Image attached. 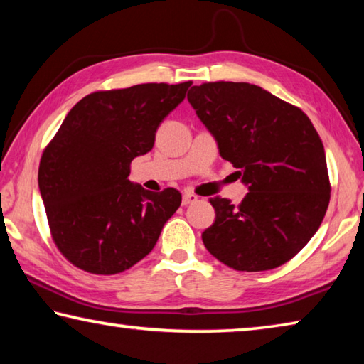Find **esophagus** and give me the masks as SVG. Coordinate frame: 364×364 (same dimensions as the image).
Returning <instances> with one entry per match:
<instances>
[{"instance_id": "esophagus-1", "label": "esophagus", "mask_w": 364, "mask_h": 364, "mask_svg": "<svg viewBox=\"0 0 364 364\" xmlns=\"http://www.w3.org/2000/svg\"><path fill=\"white\" fill-rule=\"evenodd\" d=\"M197 199H199V197H197L196 194H193V193H184V194H183V205L194 204V202H197Z\"/></svg>"}]
</instances>
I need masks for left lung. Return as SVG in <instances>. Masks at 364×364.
I'll return each mask as SVG.
<instances>
[{
	"label": "left lung",
	"mask_w": 364,
	"mask_h": 364,
	"mask_svg": "<svg viewBox=\"0 0 364 364\" xmlns=\"http://www.w3.org/2000/svg\"><path fill=\"white\" fill-rule=\"evenodd\" d=\"M188 101L249 186L239 205L212 197L210 254L237 271H267L291 260L318 231L331 199L323 141L299 107L250 83L193 86Z\"/></svg>",
	"instance_id": "8db88e82"
}]
</instances>
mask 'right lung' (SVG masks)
I'll return each mask as SVG.
<instances>
[{
	"label": "right lung",
	"instance_id": "add662e5",
	"mask_svg": "<svg viewBox=\"0 0 364 364\" xmlns=\"http://www.w3.org/2000/svg\"><path fill=\"white\" fill-rule=\"evenodd\" d=\"M193 82L95 91L70 109L43 151L38 186L49 231L73 267L122 273L149 254L181 204L175 188L152 193L128 180L162 120Z\"/></svg>",
	"mask_w": 364,
	"mask_h": 364
}]
</instances>
